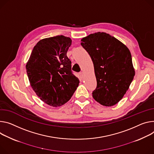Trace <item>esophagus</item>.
<instances>
[{
    "mask_svg": "<svg viewBox=\"0 0 154 154\" xmlns=\"http://www.w3.org/2000/svg\"><path fill=\"white\" fill-rule=\"evenodd\" d=\"M80 77L82 78V77H83V76H84V73H83V72H81L80 73Z\"/></svg>",
    "mask_w": 154,
    "mask_h": 154,
    "instance_id": "obj_1",
    "label": "esophagus"
}]
</instances>
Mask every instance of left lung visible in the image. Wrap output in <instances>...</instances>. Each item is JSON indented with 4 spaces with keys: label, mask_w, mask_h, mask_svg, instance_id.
Masks as SVG:
<instances>
[{
    "label": "left lung",
    "mask_w": 154,
    "mask_h": 154,
    "mask_svg": "<svg viewBox=\"0 0 154 154\" xmlns=\"http://www.w3.org/2000/svg\"><path fill=\"white\" fill-rule=\"evenodd\" d=\"M81 45L94 65L97 87L93 98L103 106H114L127 93L135 75L130 50L114 37L100 32L82 38Z\"/></svg>",
    "instance_id": "8db88e82"
}]
</instances>
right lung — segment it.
<instances>
[{
  "label": "right lung",
  "mask_w": 154,
  "mask_h": 154,
  "mask_svg": "<svg viewBox=\"0 0 154 154\" xmlns=\"http://www.w3.org/2000/svg\"><path fill=\"white\" fill-rule=\"evenodd\" d=\"M72 40L64 35L45 38L34 46L26 68L30 85L39 98L53 107L66 103L79 80L71 71L67 51Z\"/></svg>",
  "instance_id": "1"
}]
</instances>
